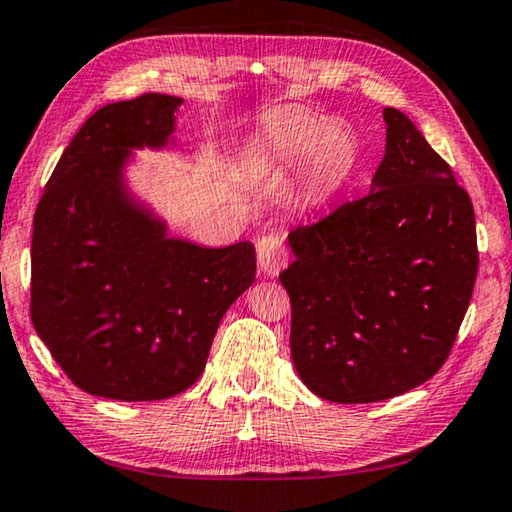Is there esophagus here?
I'll use <instances>...</instances> for the list:
<instances>
[{
    "label": "esophagus",
    "instance_id": "esophagus-1",
    "mask_svg": "<svg viewBox=\"0 0 512 512\" xmlns=\"http://www.w3.org/2000/svg\"><path fill=\"white\" fill-rule=\"evenodd\" d=\"M257 262L259 269H262L266 275H278L282 271V266L287 264V246H285V237L278 232H269L264 237L257 239Z\"/></svg>",
    "mask_w": 512,
    "mask_h": 512
}]
</instances>
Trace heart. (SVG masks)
I'll return each mask as SVG.
<instances>
[{"label":"heart","mask_w":512,"mask_h":512,"mask_svg":"<svg viewBox=\"0 0 512 512\" xmlns=\"http://www.w3.org/2000/svg\"><path fill=\"white\" fill-rule=\"evenodd\" d=\"M264 154L278 166H298L319 196H330L351 180L358 166V139L342 120L305 111L275 116L264 134Z\"/></svg>","instance_id":"heart-1"}]
</instances>
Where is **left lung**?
<instances>
[{
  "label": "left lung",
  "mask_w": 512,
  "mask_h": 512,
  "mask_svg": "<svg viewBox=\"0 0 512 512\" xmlns=\"http://www.w3.org/2000/svg\"><path fill=\"white\" fill-rule=\"evenodd\" d=\"M371 193L289 232L291 360L332 403H376L440 371L472 300L474 207L399 109Z\"/></svg>",
  "instance_id": "8db88e82"
}]
</instances>
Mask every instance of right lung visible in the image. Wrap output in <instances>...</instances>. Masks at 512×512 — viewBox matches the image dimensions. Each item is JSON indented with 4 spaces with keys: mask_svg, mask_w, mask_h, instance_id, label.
<instances>
[{
    "mask_svg": "<svg viewBox=\"0 0 512 512\" xmlns=\"http://www.w3.org/2000/svg\"><path fill=\"white\" fill-rule=\"evenodd\" d=\"M182 97L145 93L97 109L61 154L34 216L31 321L79 389L161 401L189 389L255 248L168 237L125 180L132 150L175 145Z\"/></svg>",
    "mask_w": 512,
    "mask_h": 512,
    "instance_id": "1",
    "label": "right lung"
}]
</instances>
